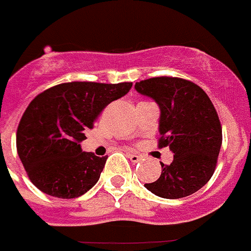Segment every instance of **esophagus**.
I'll list each match as a JSON object with an SVG mask.
<instances>
[{
	"instance_id": "1",
	"label": "esophagus",
	"mask_w": 251,
	"mask_h": 251,
	"mask_svg": "<svg viewBox=\"0 0 251 251\" xmlns=\"http://www.w3.org/2000/svg\"><path fill=\"white\" fill-rule=\"evenodd\" d=\"M128 157H129L130 161L134 162V163L142 159V156H139V154H137V153H128Z\"/></svg>"
}]
</instances>
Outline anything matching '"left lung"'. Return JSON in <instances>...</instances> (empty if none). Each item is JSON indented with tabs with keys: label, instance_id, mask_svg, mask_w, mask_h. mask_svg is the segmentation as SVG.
I'll return each mask as SVG.
<instances>
[{
	"label": "left lung",
	"instance_id": "8db88e82",
	"mask_svg": "<svg viewBox=\"0 0 251 251\" xmlns=\"http://www.w3.org/2000/svg\"><path fill=\"white\" fill-rule=\"evenodd\" d=\"M161 109L158 147H170L175 157L162 174L145 187L163 199H181L199 191L215 172L223 129L214 104L197 84L182 77L157 76L136 83Z\"/></svg>",
	"mask_w": 251,
	"mask_h": 251
}]
</instances>
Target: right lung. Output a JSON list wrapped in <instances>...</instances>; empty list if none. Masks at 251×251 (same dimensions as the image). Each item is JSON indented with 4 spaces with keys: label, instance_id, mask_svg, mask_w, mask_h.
Masks as SVG:
<instances>
[{
    "label": "right lung",
    "instance_id": "right-lung-1",
    "mask_svg": "<svg viewBox=\"0 0 251 251\" xmlns=\"http://www.w3.org/2000/svg\"><path fill=\"white\" fill-rule=\"evenodd\" d=\"M132 83L72 81L51 86L32 99L19 123L16 147L28 178L40 191L75 199L98 182L108 157L83 152L84 130Z\"/></svg>",
    "mask_w": 251,
    "mask_h": 251
}]
</instances>
